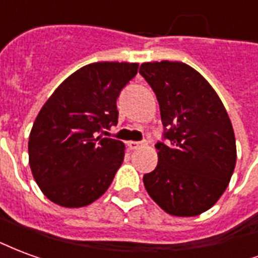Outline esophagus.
<instances>
[{
	"instance_id": "obj_1",
	"label": "esophagus",
	"mask_w": 258,
	"mask_h": 258,
	"mask_svg": "<svg viewBox=\"0 0 258 258\" xmlns=\"http://www.w3.org/2000/svg\"><path fill=\"white\" fill-rule=\"evenodd\" d=\"M127 145H128L130 149H138L140 146L145 145V142H138V141H128V142H127Z\"/></svg>"
}]
</instances>
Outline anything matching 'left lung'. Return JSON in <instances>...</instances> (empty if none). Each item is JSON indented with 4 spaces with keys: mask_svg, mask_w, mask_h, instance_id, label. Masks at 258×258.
Masks as SVG:
<instances>
[{
    "mask_svg": "<svg viewBox=\"0 0 258 258\" xmlns=\"http://www.w3.org/2000/svg\"><path fill=\"white\" fill-rule=\"evenodd\" d=\"M140 73L156 94L164 127L145 189L163 210L199 216L227 189L236 163L232 124L206 79L182 62H148Z\"/></svg>",
    "mask_w": 258,
    "mask_h": 258,
    "instance_id": "obj_1",
    "label": "left lung"
}]
</instances>
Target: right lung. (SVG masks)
<instances>
[{
    "instance_id": "1",
    "label": "right lung",
    "mask_w": 258,
    "mask_h": 258,
    "mask_svg": "<svg viewBox=\"0 0 258 258\" xmlns=\"http://www.w3.org/2000/svg\"><path fill=\"white\" fill-rule=\"evenodd\" d=\"M137 72L138 63L87 64L69 76L41 107L29 137V164L51 202L83 207L110 186L125 146L102 133L117 124L116 101Z\"/></svg>"
}]
</instances>
